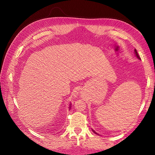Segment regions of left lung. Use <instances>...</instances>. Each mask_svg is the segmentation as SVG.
<instances>
[{
    "label": "left lung",
    "mask_w": 155,
    "mask_h": 155,
    "mask_svg": "<svg viewBox=\"0 0 155 155\" xmlns=\"http://www.w3.org/2000/svg\"><path fill=\"white\" fill-rule=\"evenodd\" d=\"M134 52H135V54H136V56H137V57L138 58H139L140 59V57H139V54H138V52H137V50H136V49H135V50H134ZM93 132H94V133H95L94 130H93ZM96 133V134H97V133Z\"/></svg>",
    "instance_id": "8db88e82"
}]
</instances>
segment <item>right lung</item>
Returning a JSON list of instances; mask_svg holds the SVG:
<instances>
[{"label":"right lung","instance_id":"1","mask_svg":"<svg viewBox=\"0 0 155 155\" xmlns=\"http://www.w3.org/2000/svg\"><path fill=\"white\" fill-rule=\"evenodd\" d=\"M70 108H71V107H70Z\"/></svg>","mask_w":155,"mask_h":155}]
</instances>
